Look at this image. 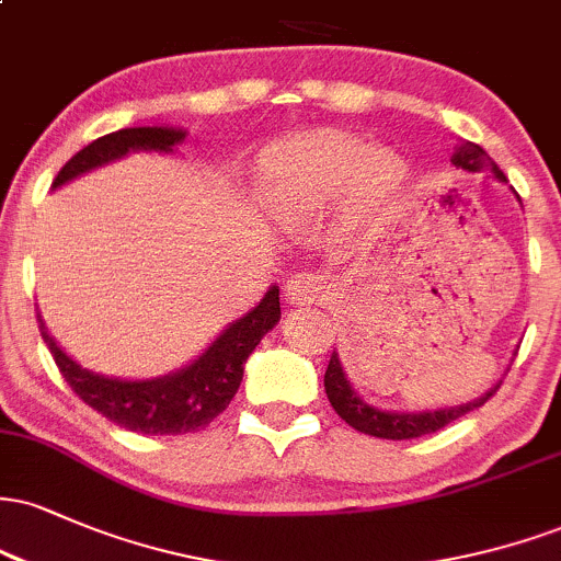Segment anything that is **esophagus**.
Wrapping results in <instances>:
<instances>
[{"label": "esophagus", "instance_id": "obj_1", "mask_svg": "<svg viewBox=\"0 0 561 561\" xmlns=\"http://www.w3.org/2000/svg\"><path fill=\"white\" fill-rule=\"evenodd\" d=\"M332 282L330 276L313 274V272H298L287 279L285 298L295 306H311V302H321L330 298Z\"/></svg>", "mask_w": 561, "mask_h": 561}]
</instances>
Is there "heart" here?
<instances>
[{
	"label": "heart",
	"instance_id": "1",
	"mask_svg": "<svg viewBox=\"0 0 561 561\" xmlns=\"http://www.w3.org/2000/svg\"><path fill=\"white\" fill-rule=\"evenodd\" d=\"M401 160L371 150L343 131L302 134L268 147L261 158L263 197L276 214L306 210L343 192L358 179L366 197H382L401 182Z\"/></svg>",
	"mask_w": 561,
	"mask_h": 561
}]
</instances>
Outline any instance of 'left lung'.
<instances>
[{"label": "left lung", "instance_id": "8db88e82", "mask_svg": "<svg viewBox=\"0 0 561 561\" xmlns=\"http://www.w3.org/2000/svg\"><path fill=\"white\" fill-rule=\"evenodd\" d=\"M450 163H454L456 169H465V171H493V176L499 179V182H506V176L499 171V165H495L493 160L488 158V152L482 150L480 145H474V141H459V145L454 147ZM499 388H501V382L493 385V388L488 390L485 396H480L478 401L450 405V409L405 414V411L375 409V405L362 401V398H358V392L351 388V379L345 377L343 364H340V356L334 351H332L330 366H327V371H324L327 398H330L332 409L337 411L340 420H345L353 430H358V433L385 437V440H409V437H422V435L437 433V430H443L446 424L456 422L459 416L480 409L488 398H493V392Z\"/></svg>", "mask_w": 561, "mask_h": 561}]
</instances>
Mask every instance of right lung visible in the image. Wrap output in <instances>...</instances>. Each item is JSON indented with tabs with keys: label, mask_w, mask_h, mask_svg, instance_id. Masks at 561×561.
Returning <instances> with one entry per match:
<instances>
[{
	"label": "right lung",
	"mask_w": 561,
	"mask_h": 561,
	"mask_svg": "<svg viewBox=\"0 0 561 561\" xmlns=\"http://www.w3.org/2000/svg\"><path fill=\"white\" fill-rule=\"evenodd\" d=\"M186 137L182 128L139 126L105 134L83 147L62 165L53 186H62L81 173L100 169L137 150L171 152ZM279 289L268 287L263 300L234 324H229L210 343L203 356L184 369L156 379H118L81 369L73 358L55 343L42 317L36 313L38 332L53 353L57 369L70 390L102 416L141 435H184L205 430L231 403L244 375V362L261 337L279 321Z\"/></svg>",
	"instance_id": "obj_1"
}]
</instances>
